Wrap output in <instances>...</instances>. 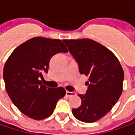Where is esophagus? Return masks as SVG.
Wrapping results in <instances>:
<instances>
[{
    "label": "esophagus",
    "instance_id": "34e87169",
    "mask_svg": "<svg viewBox=\"0 0 135 135\" xmlns=\"http://www.w3.org/2000/svg\"><path fill=\"white\" fill-rule=\"evenodd\" d=\"M73 95H75V93L66 91V96H68V97H71V96H73Z\"/></svg>",
    "mask_w": 135,
    "mask_h": 135
}]
</instances>
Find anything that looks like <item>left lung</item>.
<instances>
[{"label": "left lung", "instance_id": "1", "mask_svg": "<svg viewBox=\"0 0 135 135\" xmlns=\"http://www.w3.org/2000/svg\"><path fill=\"white\" fill-rule=\"evenodd\" d=\"M63 42L78 63L80 73L89 77L86 94L78 95L81 105L72 109V114L81 122L94 123L112 109L122 94L123 68L113 52L94 40Z\"/></svg>", "mask_w": 135, "mask_h": 135}]
</instances>
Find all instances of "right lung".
Returning a JSON list of instances; mask_svg holds the SVG:
<instances>
[{
    "label": "right lung",
    "instance_id": "add662e5",
    "mask_svg": "<svg viewBox=\"0 0 135 135\" xmlns=\"http://www.w3.org/2000/svg\"><path fill=\"white\" fill-rule=\"evenodd\" d=\"M68 52L60 40L34 37L26 41L10 54L3 67L6 90L22 114L40 120L54 112L57 102L66 95L63 87L49 88L42 84L54 54Z\"/></svg>",
    "mask_w": 135,
    "mask_h": 135
}]
</instances>
